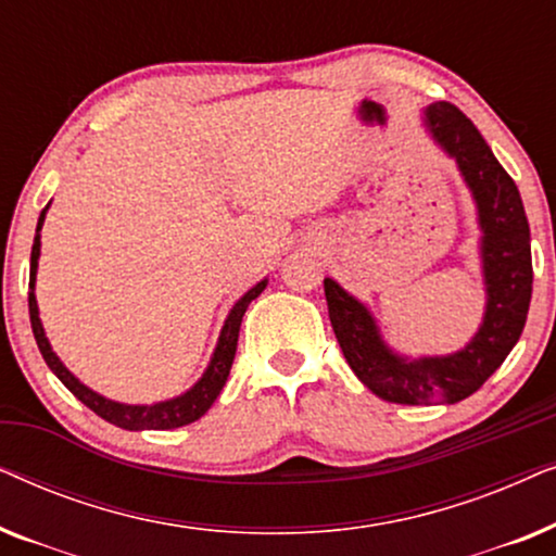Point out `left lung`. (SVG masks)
Instances as JSON below:
<instances>
[{
	"mask_svg": "<svg viewBox=\"0 0 556 556\" xmlns=\"http://www.w3.org/2000/svg\"><path fill=\"white\" fill-rule=\"evenodd\" d=\"M422 128L458 164L476 202L483 321L466 346L443 356H405L387 344L367 303L324 278L329 318L349 367L377 397L397 405H453L473 394L519 341L531 301V235L521 194L466 113L438 101L422 111Z\"/></svg>",
	"mask_w": 556,
	"mask_h": 556,
	"instance_id": "left-lung-1",
	"label": "left lung"
}]
</instances>
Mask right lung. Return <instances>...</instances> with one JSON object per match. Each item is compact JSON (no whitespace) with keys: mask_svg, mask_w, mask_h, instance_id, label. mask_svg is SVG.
I'll return each mask as SVG.
<instances>
[{"mask_svg":"<svg viewBox=\"0 0 556 556\" xmlns=\"http://www.w3.org/2000/svg\"><path fill=\"white\" fill-rule=\"evenodd\" d=\"M50 204L40 212V219H37V232H35V242H33V255H29V321H33V333L37 346H40L42 359L48 362V367L52 369L60 382H63L67 390H71L75 397H78L83 405L93 409L98 417H103L105 422L116 425V428L124 430H174L181 428V425H189L207 413L212 407V402L219 397L223 387L227 382V375H230L232 359H235V349H238V333H240V324L242 316L250 306V301H255L257 295L265 291L268 286V278H263L261 283H255L250 291L242 295V299L235 303L230 308V314L225 318L223 331H219L217 346L210 356L207 369L204 375L197 379V382L189 387L187 392L177 394L172 400H162L154 402V405H126V402H116L103 397L80 382L78 377L73 375L71 369L60 362V356L52 352L48 337H45L42 321H40V308H37V295H35V280H37V261H40V230L45 225V215H48Z\"/></svg>","mask_w":556,"mask_h":556,"instance_id":"obj_1","label":"right lung"}]
</instances>
